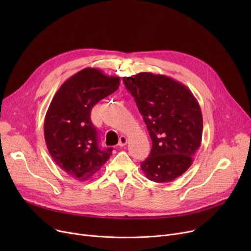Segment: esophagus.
Segmentation results:
<instances>
[{
	"instance_id": "34e87169",
	"label": "esophagus",
	"mask_w": 251,
	"mask_h": 251,
	"mask_svg": "<svg viewBox=\"0 0 251 251\" xmlns=\"http://www.w3.org/2000/svg\"><path fill=\"white\" fill-rule=\"evenodd\" d=\"M127 142H128L127 137H126V136H124V135H122L120 138H119V143H118V146L120 147V148H123V147H125V146H126Z\"/></svg>"
}]
</instances>
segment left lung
Instances as JSON below:
<instances>
[{"label":"left lung","mask_w":251,"mask_h":251,"mask_svg":"<svg viewBox=\"0 0 251 251\" xmlns=\"http://www.w3.org/2000/svg\"><path fill=\"white\" fill-rule=\"evenodd\" d=\"M147 124L152 148L140 167L146 177L169 183L192 165L202 137V114L190 89L166 75L141 72L124 77Z\"/></svg>","instance_id":"left-lung-1"}]
</instances>
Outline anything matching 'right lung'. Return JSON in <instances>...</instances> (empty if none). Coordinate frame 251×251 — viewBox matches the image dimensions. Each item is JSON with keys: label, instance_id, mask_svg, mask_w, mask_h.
<instances>
[{"label": "right lung", "instance_id": "right-lung-1", "mask_svg": "<svg viewBox=\"0 0 251 251\" xmlns=\"http://www.w3.org/2000/svg\"><path fill=\"white\" fill-rule=\"evenodd\" d=\"M119 85L120 77L84 68L61 85L50 103L44 125L47 148L56 165L75 180L87 181L112 155V149L100 147L90 112Z\"/></svg>", "mask_w": 251, "mask_h": 251}]
</instances>
